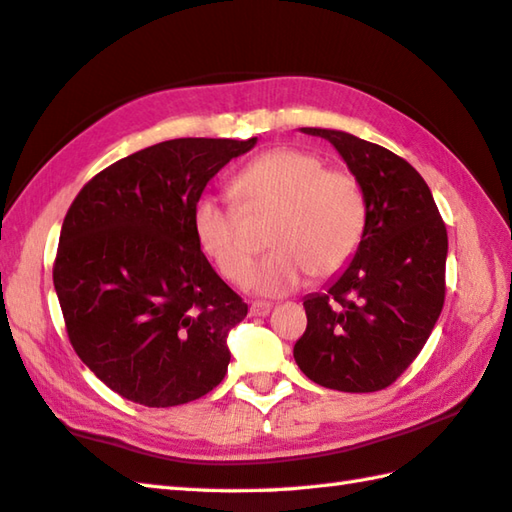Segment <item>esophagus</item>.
Returning <instances> with one entry per match:
<instances>
[{"label":"esophagus","mask_w":512,"mask_h":512,"mask_svg":"<svg viewBox=\"0 0 512 512\" xmlns=\"http://www.w3.org/2000/svg\"><path fill=\"white\" fill-rule=\"evenodd\" d=\"M270 310H273V303H268V301L250 303V314H253V317H268Z\"/></svg>","instance_id":"34e87169"}]
</instances>
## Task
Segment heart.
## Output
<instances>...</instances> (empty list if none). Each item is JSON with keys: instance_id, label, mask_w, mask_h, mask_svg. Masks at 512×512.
I'll return each mask as SVG.
<instances>
[{"instance_id": "1", "label": "heart", "mask_w": 512, "mask_h": 512, "mask_svg": "<svg viewBox=\"0 0 512 512\" xmlns=\"http://www.w3.org/2000/svg\"><path fill=\"white\" fill-rule=\"evenodd\" d=\"M233 195L244 213H275L268 246L253 275L259 295L281 297L308 275L330 279L350 266L367 228V198L352 171L325 167L308 149L275 147L250 160L233 178ZM195 242L228 284L246 286L255 244L242 212L220 195L193 204Z\"/></svg>"}]
</instances>
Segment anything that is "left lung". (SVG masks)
<instances>
[{
	"instance_id": "obj_1",
	"label": "left lung",
	"mask_w": 512,
	"mask_h": 512,
	"mask_svg": "<svg viewBox=\"0 0 512 512\" xmlns=\"http://www.w3.org/2000/svg\"><path fill=\"white\" fill-rule=\"evenodd\" d=\"M303 132L330 140L361 180L367 228L345 273L303 301L308 328L295 361L321 387L385 389L416 361L442 312L447 226L405 158L336 129Z\"/></svg>"
}]
</instances>
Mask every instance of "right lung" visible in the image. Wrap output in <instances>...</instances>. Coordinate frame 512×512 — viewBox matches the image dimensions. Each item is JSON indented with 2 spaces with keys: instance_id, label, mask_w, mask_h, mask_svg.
<instances>
[{
  "instance_id": "right-lung-1",
  "label": "right lung",
  "mask_w": 512,
  "mask_h": 512,
  "mask_svg": "<svg viewBox=\"0 0 512 512\" xmlns=\"http://www.w3.org/2000/svg\"><path fill=\"white\" fill-rule=\"evenodd\" d=\"M257 138H176L85 184L61 226L52 279L68 339L103 383L176 407L222 383L228 330L248 306L195 242L193 204Z\"/></svg>"
}]
</instances>
